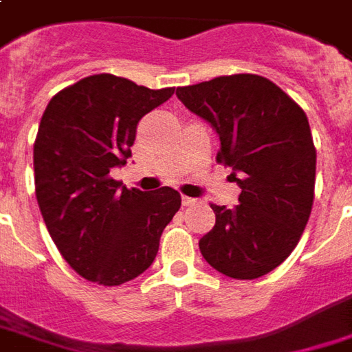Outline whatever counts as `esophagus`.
I'll return each mask as SVG.
<instances>
[{"instance_id":"34e87169","label":"esophagus","mask_w":352,"mask_h":352,"mask_svg":"<svg viewBox=\"0 0 352 352\" xmlns=\"http://www.w3.org/2000/svg\"><path fill=\"white\" fill-rule=\"evenodd\" d=\"M182 205H184V207H193V205H197V199L186 197V195H184V197H182Z\"/></svg>"}]
</instances>
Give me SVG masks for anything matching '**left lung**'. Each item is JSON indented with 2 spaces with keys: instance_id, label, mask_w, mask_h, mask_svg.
<instances>
[{
  "instance_id": "obj_1",
  "label": "left lung",
  "mask_w": 352,
  "mask_h": 352,
  "mask_svg": "<svg viewBox=\"0 0 352 352\" xmlns=\"http://www.w3.org/2000/svg\"><path fill=\"white\" fill-rule=\"evenodd\" d=\"M188 110L219 133L217 162L232 168L240 204H211L205 261L232 279H258L291 256L310 219L316 147L308 118L275 82L252 73L178 87Z\"/></svg>"
}]
</instances>
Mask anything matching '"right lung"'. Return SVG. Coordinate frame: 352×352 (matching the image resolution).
<instances>
[{
    "label": "right lung",
    "instance_id": "1",
    "mask_svg": "<svg viewBox=\"0 0 352 352\" xmlns=\"http://www.w3.org/2000/svg\"><path fill=\"white\" fill-rule=\"evenodd\" d=\"M174 94L110 73L85 77L52 96L34 141L40 213L63 259L104 287L135 279L157 258L160 234L178 213L168 186L145 193L110 172L131 157L139 120Z\"/></svg>",
    "mask_w": 352,
    "mask_h": 352
}]
</instances>
